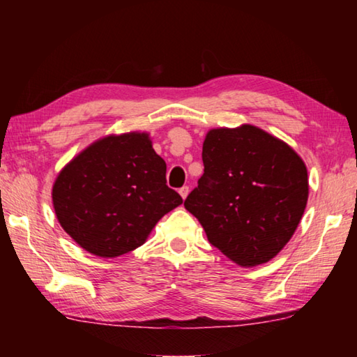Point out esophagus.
I'll return each mask as SVG.
<instances>
[{
  "instance_id": "34e87169",
  "label": "esophagus",
  "mask_w": 357,
  "mask_h": 357,
  "mask_svg": "<svg viewBox=\"0 0 357 357\" xmlns=\"http://www.w3.org/2000/svg\"><path fill=\"white\" fill-rule=\"evenodd\" d=\"M179 195H181V197H183V200H185V198H187V195H189V187H187V185H184V187H181V189H179Z\"/></svg>"
}]
</instances>
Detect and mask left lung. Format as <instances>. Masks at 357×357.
Here are the masks:
<instances>
[{"instance_id": "left-lung-1", "label": "left lung", "mask_w": 357, "mask_h": 357, "mask_svg": "<svg viewBox=\"0 0 357 357\" xmlns=\"http://www.w3.org/2000/svg\"><path fill=\"white\" fill-rule=\"evenodd\" d=\"M202 155L204 173L185 209L231 261L245 268L268 263L304 214L305 164L285 142L250 124L211 129Z\"/></svg>"}]
</instances>
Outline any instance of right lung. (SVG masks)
I'll list each match as a JSON object with an SVG mask.
<instances>
[{
    "label": "right lung",
    "mask_w": 357,
    "mask_h": 357,
    "mask_svg": "<svg viewBox=\"0 0 357 357\" xmlns=\"http://www.w3.org/2000/svg\"><path fill=\"white\" fill-rule=\"evenodd\" d=\"M165 173V160L144 132L100 138L59 172L52 190L56 219L93 255H124L183 203Z\"/></svg>",
    "instance_id": "add662e5"
}]
</instances>
